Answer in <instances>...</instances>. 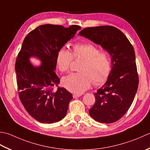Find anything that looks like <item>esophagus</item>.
<instances>
[{
    "label": "esophagus",
    "instance_id": "34e87169",
    "mask_svg": "<svg viewBox=\"0 0 150 150\" xmlns=\"http://www.w3.org/2000/svg\"><path fill=\"white\" fill-rule=\"evenodd\" d=\"M81 96H82V93H74V94H73V97L74 98H79V97H80Z\"/></svg>",
    "mask_w": 150,
    "mask_h": 150
}]
</instances>
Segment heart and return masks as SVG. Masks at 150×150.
I'll list each match as a JSON object with an SVG mask.
<instances>
[{"label":"heart","instance_id":"1","mask_svg":"<svg viewBox=\"0 0 150 150\" xmlns=\"http://www.w3.org/2000/svg\"><path fill=\"white\" fill-rule=\"evenodd\" d=\"M73 58L83 60L79 73H73L62 79V83L67 90L80 93L88 89L92 83L101 85L107 81L112 71V59L107 51L91 43H78L73 46V52L66 48L58 50L56 57L58 69L61 73L68 71Z\"/></svg>","mask_w":150,"mask_h":150}]
</instances>
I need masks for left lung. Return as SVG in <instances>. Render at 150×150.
I'll use <instances>...</instances> for the list:
<instances>
[{"mask_svg":"<svg viewBox=\"0 0 150 150\" xmlns=\"http://www.w3.org/2000/svg\"><path fill=\"white\" fill-rule=\"evenodd\" d=\"M79 35L100 45L110 55L112 71L94 93L96 102L89 114L98 122H115L127 112L139 86L133 47L124 34L112 26L87 27Z\"/></svg>","mask_w":150,"mask_h":150,"instance_id":"left-lung-1","label":"left lung"}]
</instances>
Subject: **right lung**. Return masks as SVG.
Masks as SVG:
<instances>
[{"label":"right lung","instance_id":"add662e5","mask_svg":"<svg viewBox=\"0 0 150 150\" xmlns=\"http://www.w3.org/2000/svg\"><path fill=\"white\" fill-rule=\"evenodd\" d=\"M81 27L72 25H43L29 32L17 55L15 69L19 97L28 113L37 121L52 124L66 116L73 96L66 88L58 87L60 79L56 74V57L60 49ZM37 57L42 62L34 67L29 58ZM57 86V90L54 88Z\"/></svg>","mask_w":150,"mask_h":150}]
</instances>
